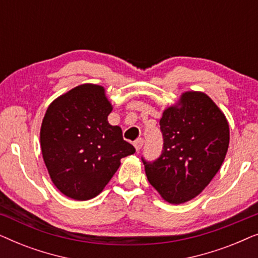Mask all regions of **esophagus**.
<instances>
[{
	"label": "esophagus",
	"instance_id": "1",
	"mask_svg": "<svg viewBox=\"0 0 258 258\" xmlns=\"http://www.w3.org/2000/svg\"><path fill=\"white\" fill-rule=\"evenodd\" d=\"M143 144H144V141H143V139H139V140H136L135 142H134V147L136 148V150H137V151H140V150H141V148L143 147Z\"/></svg>",
	"mask_w": 258,
	"mask_h": 258
}]
</instances>
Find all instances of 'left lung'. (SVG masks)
I'll use <instances>...</instances> for the list:
<instances>
[{
	"instance_id": "obj_1",
	"label": "left lung",
	"mask_w": 258,
	"mask_h": 258,
	"mask_svg": "<svg viewBox=\"0 0 258 258\" xmlns=\"http://www.w3.org/2000/svg\"><path fill=\"white\" fill-rule=\"evenodd\" d=\"M163 150L142 158L148 181L163 200L185 203L200 195L220 170L229 147V124L221 109L201 91L183 93L160 121Z\"/></svg>"
}]
</instances>
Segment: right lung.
<instances>
[{"mask_svg":"<svg viewBox=\"0 0 258 258\" xmlns=\"http://www.w3.org/2000/svg\"><path fill=\"white\" fill-rule=\"evenodd\" d=\"M112 105L103 87L81 84L52 101L42 121L40 140L45 167L56 188L77 201L97 196L135 153L122 129L108 122Z\"/></svg>","mask_w":258,"mask_h":258,"instance_id":"obj_1","label":"right lung"}]
</instances>
